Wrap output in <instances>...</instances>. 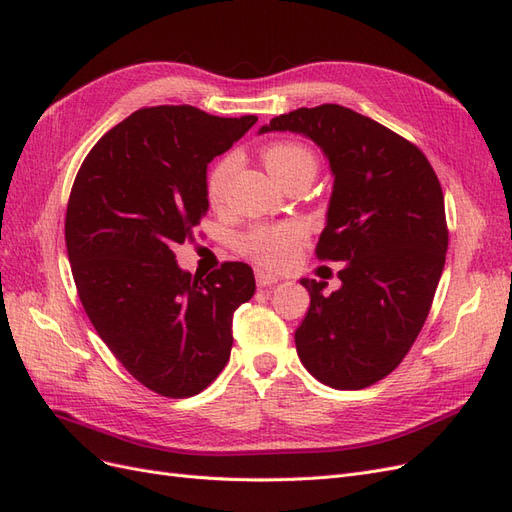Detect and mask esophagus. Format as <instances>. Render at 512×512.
I'll return each instance as SVG.
<instances>
[{
	"label": "esophagus",
	"instance_id": "obj_1",
	"mask_svg": "<svg viewBox=\"0 0 512 512\" xmlns=\"http://www.w3.org/2000/svg\"><path fill=\"white\" fill-rule=\"evenodd\" d=\"M277 282H280V277H277V275H271V273L262 271V269L256 271V284L258 286H273Z\"/></svg>",
	"mask_w": 512,
	"mask_h": 512
}]
</instances>
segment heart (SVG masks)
<instances>
[{"instance_id":"obj_1","label":"heart","mask_w":512,"mask_h":512,"mask_svg":"<svg viewBox=\"0 0 512 512\" xmlns=\"http://www.w3.org/2000/svg\"><path fill=\"white\" fill-rule=\"evenodd\" d=\"M262 162L269 170L273 181H282L284 177L299 173H316V158L314 153L297 143H273L262 153ZM237 160L228 156L211 168L207 177V198L213 207L224 203L228 181L235 173ZM303 241V228L299 224H260L241 237V252L256 260L258 265L269 269H280L288 265L294 256V250Z\"/></svg>"}]
</instances>
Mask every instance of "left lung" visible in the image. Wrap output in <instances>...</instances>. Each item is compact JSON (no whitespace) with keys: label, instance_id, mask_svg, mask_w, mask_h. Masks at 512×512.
<instances>
[{"label":"left lung","instance_id":"left-lung-1","mask_svg":"<svg viewBox=\"0 0 512 512\" xmlns=\"http://www.w3.org/2000/svg\"><path fill=\"white\" fill-rule=\"evenodd\" d=\"M265 132L314 141L333 175L316 254L342 262V286L327 294V282L301 280L299 359L322 384L365 389L401 363L427 320L448 247L440 181L421 149L339 104L273 117Z\"/></svg>","mask_w":512,"mask_h":512}]
</instances>
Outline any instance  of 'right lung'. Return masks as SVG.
Returning a JSON list of instances; mask_svg holds the SVG:
<instances>
[{"label": "right lung", "mask_w": 512, "mask_h": 512, "mask_svg": "<svg viewBox=\"0 0 512 512\" xmlns=\"http://www.w3.org/2000/svg\"><path fill=\"white\" fill-rule=\"evenodd\" d=\"M256 121L188 104L141 108L100 138L74 179L66 247L81 303L117 361L164 397H192L218 378L232 314L254 297L245 262L203 277L173 250L209 211V162Z\"/></svg>", "instance_id": "obj_1"}]
</instances>
